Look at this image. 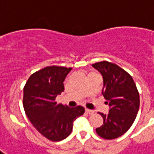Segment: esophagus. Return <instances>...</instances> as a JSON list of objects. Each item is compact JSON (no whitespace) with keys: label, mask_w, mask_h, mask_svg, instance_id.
I'll return each instance as SVG.
<instances>
[{"label":"esophagus","mask_w":154,"mask_h":154,"mask_svg":"<svg viewBox=\"0 0 154 154\" xmlns=\"http://www.w3.org/2000/svg\"><path fill=\"white\" fill-rule=\"evenodd\" d=\"M85 112H87V113H88V114H93L94 113V112L92 110H91V109H88V108H86L85 109Z\"/></svg>","instance_id":"esophagus-1"}]
</instances>
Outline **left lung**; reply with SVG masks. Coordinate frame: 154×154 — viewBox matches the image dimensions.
Wrapping results in <instances>:
<instances>
[{
  "label": "left lung",
  "instance_id": "8db88e82",
  "mask_svg": "<svg viewBox=\"0 0 154 154\" xmlns=\"http://www.w3.org/2000/svg\"><path fill=\"white\" fill-rule=\"evenodd\" d=\"M92 66L103 76L102 94L109 105L108 114L100 113L103 124L96 132L105 139H114L134 122L139 109V93L133 77L118 65L103 61Z\"/></svg>",
  "mask_w": 154,
  "mask_h": 154
}]
</instances>
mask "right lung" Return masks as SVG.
<instances>
[{
	"mask_svg": "<svg viewBox=\"0 0 154 154\" xmlns=\"http://www.w3.org/2000/svg\"><path fill=\"white\" fill-rule=\"evenodd\" d=\"M71 70L47 66L32 74L23 89V107L30 122L42 135L54 142L68 137L73 122L85 112L82 106L71 108L55 102L64 92L63 82Z\"/></svg>",
	"mask_w": 154,
	"mask_h": 154,
	"instance_id": "1",
	"label": "right lung"
}]
</instances>
